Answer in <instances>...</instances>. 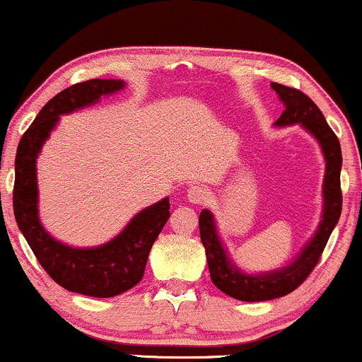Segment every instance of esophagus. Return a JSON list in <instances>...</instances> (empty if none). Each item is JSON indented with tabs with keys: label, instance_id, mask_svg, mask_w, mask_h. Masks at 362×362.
<instances>
[{
	"label": "esophagus",
	"instance_id": "obj_1",
	"mask_svg": "<svg viewBox=\"0 0 362 362\" xmlns=\"http://www.w3.org/2000/svg\"><path fill=\"white\" fill-rule=\"evenodd\" d=\"M207 192L204 190V187L201 185H194L187 190V201L192 202V204H201V202L206 201Z\"/></svg>",
	"mask_w": 362,
	"mask_h": 362
}]
</instances>
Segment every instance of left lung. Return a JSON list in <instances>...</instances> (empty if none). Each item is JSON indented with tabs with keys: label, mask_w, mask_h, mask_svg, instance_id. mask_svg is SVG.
<instances>
[{
	"label": "left lung",
	"mask_w": 362,
	"mask_h": 362,
	"mask_svg": "<svg viewBox=\"0 0 362 362\" xmlns=\"http://www.w3.org/2000/svg\"><path fill=\"white\" fill-rule=\"evenodd\" d=\"M279 100L284 103V112L274 122L276 127L300 126L310 132L322 148L325 158V178H323L322 195L323 211L322 219L310 242L301 248L296 259L288 265L267 272L250 274L240 269L228 253L218 233L214 214L209 209H202L199 216V231L202 245L206 248L207 265H209L211 281L219 291L240 301H269L293 293L301 284L315 265L330 238L332 231L337 226L340 211H342V192H340V168H342V151L337 136L323 117L322 110L315 105L310 97L296 88L271 83Z\"/></svg>",
	"instance_id": "1"
}]
</instances>
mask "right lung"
<instances>
[{
    "mask_svg": "<svg viewBox=\"0 0 362 362\" xmlns=\"http://www.w3.org/2000/svg\"><path fill=\"white\" fill-rule=\"evenodd\" d=\"M126 88L122 80L76 83L51 98L20 139L15 158L13 211L20 231L39 264L57 284L71 293L112 298L143 279L149 250L170 218L168 197L144 207L117 236L98 247H71L56 240L40 223L37 158L61 115L85 109L102 97Z\"/></svg>",
    "mask_w": 362,
    "mask_h": 362,
    "instance_id": "right-lung-1",
    "label": "right lung"
}]
</instances>
